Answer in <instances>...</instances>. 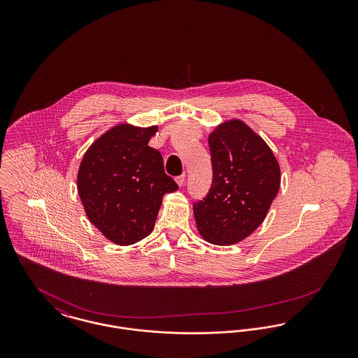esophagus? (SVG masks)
I'll return each mask as SVG.
<instances>
[{"label":"esophagus","instance_id":"34e87169","mask_svg":"<svg viewBox=\"0 0 358 358\" xmlns=\"http://www.w3.org/2000/svg\"><path fill=\"white\" fill-rule=\"evenodd\" d=\"M176 181H177V184H178L180 187H182V185H184V182H185V173H182L181 176L176 177Z\"/></svg>","mask_w":358,"mask_h":358}]
</instances>
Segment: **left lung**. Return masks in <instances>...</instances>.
Instances as JSON below:
<instances>
[{"label": "left lung", "instance_id": "1", "mask_svg": "<svg viewBox=\"0 0 358 358\" xmlns=\"http://www.w3.org/2000/svg\"><path fill=\"white\" fill-rule=\"evenodd\" d=\"M212 184L193 203L203 238L235 244L263 222L280 187V169L267 143L243 122L219 126L208 139Z\"/></svg>", "mask_w": 358, "mask_h": 358}]
</instances>
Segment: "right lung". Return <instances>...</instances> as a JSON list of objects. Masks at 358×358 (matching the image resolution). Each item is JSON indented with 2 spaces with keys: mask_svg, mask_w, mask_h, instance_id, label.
<instances>
[{
  "mask_svg": "<svg viewBox=\"0 0 358 358\" xmlns=\"http://www.w3.org/2000/svg\"><path fill=\"white\" fill-rule=\"evenodd\" d=\"M158 127L120 124L95 141L78 173L85 213L103 235L120 245L153 231L162 197L178 189L162 155L148 146Z\"/></svg>",
  "mask_w": 358,
  "mask_h": 358,
  "instance_id": "obj_1",
  "label": "right lung"
}]
</instances>
